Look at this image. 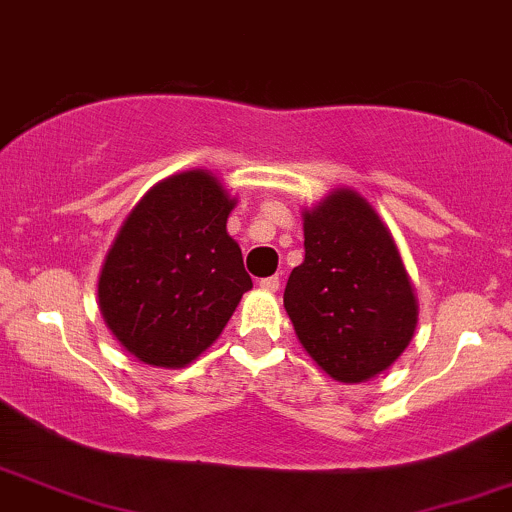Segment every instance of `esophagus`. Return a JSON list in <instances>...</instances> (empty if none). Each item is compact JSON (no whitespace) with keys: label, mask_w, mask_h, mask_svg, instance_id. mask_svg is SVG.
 <instances>
[{"label":"esophagus","mask_w":512,"mask_h":512,"mask_svg":"<svg viewBox=\"0 0 512 512\" xmlns=\"http://www.w3.org/2000/svg\"><path fill=\"white\" fill-rule=\"evenodd\" d=\"M260 289H265V291H277V289H279V277H277V274H274V277L260 279Z\"/></svg>","instance_id":"1"}]
</instances>
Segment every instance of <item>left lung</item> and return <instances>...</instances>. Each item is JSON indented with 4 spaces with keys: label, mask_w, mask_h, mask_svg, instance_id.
I'll list each match as a JSON object with an SVG mask.
<instances>
[{
    "label": "left lung",
    "mask_w": 512,
    "mask_h": 512,
    "mask_svg": "<svg viewBox=\"0 0 512 512\" xmlns=\"http://www.w3.org/2000/svg\"><path fill=\"white\" fill-rule=\"evenodd\" d=\"M306 257L284 308L308 357L340 384L389 369L418 325V299L391 230L355 189L303 209Z\"/></svg>",
    "instance_id": "obj_1"
}]
</instances>
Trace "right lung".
Wrapping results in <instances>:
<instances>
[{"mask_svg":"<svg viewBox=\"0 0 512 512\" xmlns=\"http://www.w3.org/2000/svg\"><path fill=\"white\" fill-rule=\"evenodd\" d=\"M235 204L216 174L196 167L157 182L126 216L97 294L106 328L138 362L192 364L252 289L226 230Z\"/></svg>","mask_w":512,"mask_h":512,"instance_id":"right-lung-1","label":"right lung"}]
</instances>
